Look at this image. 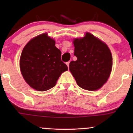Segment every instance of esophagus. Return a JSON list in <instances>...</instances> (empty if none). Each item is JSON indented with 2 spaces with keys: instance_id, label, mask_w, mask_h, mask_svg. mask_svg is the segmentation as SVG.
Segmentation results:
<instances>
[{
  "instance_id": "34e87169",
  "label": "esophagus",
  "mask_w": 133,
  "mask_h": 133,
  "mask_svg": "<svg viewBox=\"0 0 133 133\" xmlns=\"http://www.w3.org/2000/svg\"><path fill=\"white\" fill-rule=\"evenodd\" d=\"M69 63H70V62H68L66 63V64H67V65H68V68H69Z\"/></svg>"
}]
</instances>
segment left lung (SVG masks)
Returning <instances> with one entry per match:
<instances>
[{
	"label": "left lung",
	"instance_id": "1",
	"mask_svg": "<svg viewBox=\"0 0 133 133\" xmlns=\"http://www.w3.org/2000/svg\"><path fill=\"white\" fill-rule=\"evenodd\" d=\"M77 61L69 64V71L77 85L85 90L96 91L103 86L110 76L112 56L109 47L89 32L73 39Z\"/></svg>",
	"mask_w": 133,
	"mask_h": 133
}]
</instances>
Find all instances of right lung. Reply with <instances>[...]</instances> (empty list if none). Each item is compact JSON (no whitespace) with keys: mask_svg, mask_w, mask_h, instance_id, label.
Instances as JSON below:
<instances>
[{"mask_svg":"<svg viewBox=\"0 0 133 133\" xmlns=\"http://www.w3.org/2000/svg\"><path fill=\"white\" fill-rule=\"evenodd\" d=\"M56 41L47 33L33 37L23 49L20 57V70L28 85L38 91L53 88L64 72L68 71L61 60V52Z\"/></svg>","mask_w":133,"mask_h":133,"instance_id":"1","label":"right lung"}]
</instances>
